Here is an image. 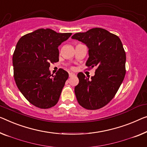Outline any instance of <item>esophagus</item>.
I'll return each mask as SVG.
<instances>
[{"label":"esophagus","mask_w":147,"mask_h":147,"mask_svg":"<svg viewBox=\"0 0 147 147\" xmlns=\"http://www.w3.org/2000/svg\"><path fill=\"white\" fill-rule=\"evenodd\" d=\"M69 76H74V75H75V74H74V73H72V72H71V73H69Z\"/></svg>","instance_id":"obj_1"}]
</instances>
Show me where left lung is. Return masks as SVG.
I'll return each instance as SVG.
<instances>
[{"mask_svg": "<svg viewBox=\"0 0 147 147\" xmlns=\"http://www.w3.org/2000/svg\"><path fill=\"white\" fill-rule=\"evenodd\" d=\"M72 39L81 41L88 48L86 65L97 67L91 79L78 73L79 82L74 88L77 101L87 109H98L114 97L125 75L126 55L119 37L108 30L95 28L76 33Z\"/></svg>", "mask_w": 147, "mask_h": 147, "instance_id": "1", "label": "left lung"}]
</instances>
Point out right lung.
<instances>
[{
	"label": "right lung",
	"mask_w": 147,
	"mask_h": 147,
	"mask_svg": "<svg viewBox=\"0 0 147 147\" xmlns=\"http://www.w3.org/2000/svg\"><path fill=\"white\" fill-rule=\"evenodd\" d=\"M71 35L41 28L18 41L12 57L15 82L23 96L38 108H50L59 101L69 73L60 69L53 75L50 63L59 61L58 47Z\"/></svg>",
	"instance_id": "obj_1"
}]
</instances>
